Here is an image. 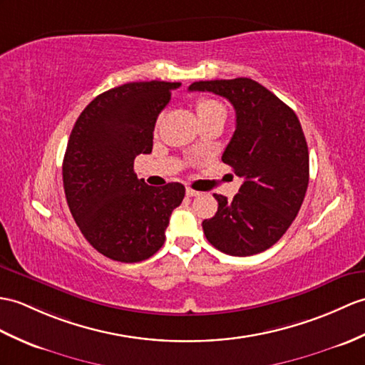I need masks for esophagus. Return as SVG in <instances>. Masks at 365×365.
Returning a JSON list of instances; mask_svg holds the SVG:
<instances>
[{"label": "esophagus", "mask_w": 365, "mask_h": 365, "mask_svg": "<svg viewBox=\"0 0 365 365\" xmlns=\"http://www.w3.org/2000/svg\"><path fill=\"white\" fill-rule=\"evenodd\" d=\"M199 191H194V190H191V188H186V196L188 197H194V196H199Z\"/></svg>", "instance_id": "1"}]
</instances>
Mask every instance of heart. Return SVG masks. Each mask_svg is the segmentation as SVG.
<instances>
[{
  "label": "heart",
  "instance_id": "1",
  "mask_svg": "<svg viewBox=\"0 0 365 365\" xmlns=\"http://www.w3.org/2000/svg\"><path fill=\"white\" fill-rule=\"evenodd\" d=\"M196 110L200 118H207V116H213V115H221L225 118V108L224 106L219 103L216 99L211 98H199L196 101Z\"/></svg>",
  "mask_w": 365,
  "mask_h": 365
}]
</instances>
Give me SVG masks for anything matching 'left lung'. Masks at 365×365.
<instances>
[{"label":"left lung","instance_id":"8db88e82","mask_svg":"<svg viewBox=\"0 0 365 365\" xmlns=\"http://www.w3.org/2000/svg\"><path fill=\"white\" fill-rule=\"evenodd\" d=\"M190 91H211L235 107L236 129L222 162L244 180L230 202L215 194L219 207L202 222L203 233L227 255L264 252L286 233L307 194L309 154L299 118L249 78L194 82Z\"/></svg>","mask_w":365,"mask_h":365}]
</instances>
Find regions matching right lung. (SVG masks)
Wrapping results in <instances>:
<instances>
[{
	"label": "right lung",
	"instance_id": "right-lung-1",
	"mask_svg": "<svg viewBox=\"0 0 365 365\" xmlns=\"http://www.w3.org/2000/svg\"><path fill=\"white\" fill-rule=\"evenodd\" d=\"M180 82H129L96 96L76 121L63 157L68 207L86 240L121 262L148 259L165 242L182 183L149 186L133 171L150 154L160 112Z\"/></svg>",
	"mask_w": 365,
	"mask_h": 365
}]
</instances>
